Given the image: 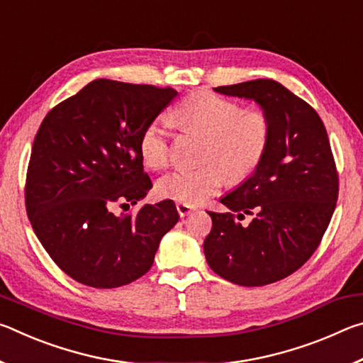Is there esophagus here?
<instances>
[{
	"instance_id": "esophagus-1",
	"label": "esophagus",
	"mask_w": 363,
	"mask_h": 363,
	"mask_svg": "<svg viewBox=\"0 0 363 363\" xmlns=\"http://www.w3.org/2000/svg\"><path fill=\"white\" fill-rule=\"evenodd\" d=\"M176 208H177V213H179V216H181V218L187 216V214H190L192 211H195V206H192V205H186V203H177V205H176Z\"/></svg>"
}]
</instances>
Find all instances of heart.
<instances>
[{
	"label": "heart",
	"instance_id": "obj_1",
	"mask_svg": "<svg viewBox=\"0 0 363 363\" xmlns=\"http://www.w3.org/2000/svg\"><path fill=\"white\" fill-rule=\"evenodd\" d=\"M173 120L184 131L208 139L199 169H177L158 181V194L186 205L210 199L230 177L240 182L253 174L269 149L272 125L262 110L243 106L211 91H196L174 108ZM139 153L145 167L163 169L171 160V140L160 120L147 125L139 136Z\"/></svg>",
	"mask_w": 363,
	"mask_h": 363
}]
</instances>
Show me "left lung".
I'll use <instances>...</instances> for the list:
<instances>
[{
  "label": "left lung",
  "mask_w": 363,
  "mask_h": 363,
  "mask_svg": "<svg viewBox=\"0 0 363 363\" xmlns=\"http://www.w3.org/2000/svg\"><path fill=\"white\" fill-rule=\"evenodd\" d=\"M220 94L253 99L272 134L259 167L220 199L230 213L213 219L205 256L219 277L262 286L288 277L314 255L336 208L340 177L327 130L309 104L274 79L218 86ZM248 213L250 225L240 220Z\"/></svg>",
  "instance_id": "1"
}]
</instances>
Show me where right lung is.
Masks as SVG:
<instances>
[{
	"instance_id": "1",
	"label": "right lung",
	"mask_w": 363,
	"mask_h": 363,
	"mask_svg": "<svg viewBox=\"0 0 363 363\" xmlns=\"http://www.w3.org/2000/svg\"><path fill=\"white\" fill-rule=\"evenodd\" d=\"M177 96L99 78L51 108L36 133L26 179L30 223L59 269L79 284L116 288L152 267L179 220L173 200L115 216L152 189L139 136Z\"/></svg>"
}]
</instances>
